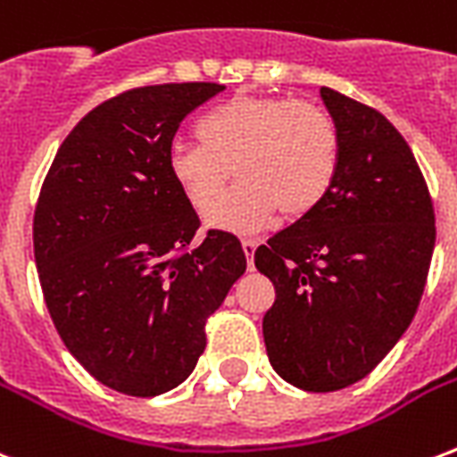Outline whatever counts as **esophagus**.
<instances>
[{
  "mask_svg": "<svg viewBox=\"0 0 457 457\" xmlns=\"http://www.w3.org/2000/svg\"><path fill=\"white\" fill-rule=\"evenodd\" d=\"M259 242L256 239H242V249L246 253V261H249V268H253V252H256Z\"/></svg>",
  "mask_w": 457,
  "mask_h": 457,
  "instance_id": "obj_1",
  "label": "esophagus"
}]
</instances>
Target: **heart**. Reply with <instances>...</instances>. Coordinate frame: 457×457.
<instances>
[{
	"label": "heart",
	"mask_w": 457,
	"mask_h": 457,
	"mask_svg": "<svg viewBox=\"0 0 457 457\" xmlns=\"http://www.w3.org/2000/svg\"><path fill=\"white\" fill-rule=\"evenodd\" d=\"M201 144L174 141L167 170L208 225L256 229L278 211L304 218L323 204L340 167V134L330 114L306 100L280 96H235L198 121Z\"/></svg>",
	"instance_id": "obj_1"
}]
</instances>
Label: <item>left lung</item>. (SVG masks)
<instances>
[{
    "label": "left lung",
    "mask_w": 457,
    "mask_h": 457,
    "mask_svg": "<svg viewBox=\"0 0 457 457\" xmlns=\"http://www.w3.org/2000/svg\"><path fill=\"white\" fill-rule=\"evenodd\" d=\"M321 97L340 134L336 184L253 253L275 285L268 360L309 393L347 388L391 353L417 313L436 242L429 189L398 129L337 90L323 86Z\"/></svg>",
    "instance_id": "obj_1"
}]
</instances>
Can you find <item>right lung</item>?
Instances as JSON below:
<instances>
[{
	"label": "right lung",
	"instance_id": "add662e5",
	"mask_svg": "<svg viewBox=\"0 0 457 457\" xmlns=\"http://www.w3.org/2000/svg\"><path fill=\"white\" fill-rule=\"evenodd\" d=\"M220 83L144 86L83 117L45 177L33 249L45 304L66 350L107 388L172 391L205 350V321L246 270L232 232L198 220L167 170L184 117Z\"/></svg>",
	"mask_w": 457,
	"mask_h": 457
}]
</instances>
